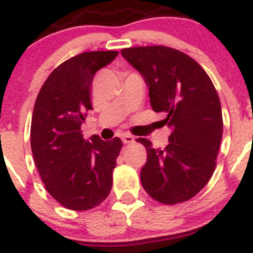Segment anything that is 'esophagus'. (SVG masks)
<instances>
[{
    "instance_id": "obj_1",
    "label": "esophagus",
    "mask_w": 253,
    "mask_h": 253,
    "mask_svg": "<svg viewBox=\"0 0 253 253\" xmlns=\"http://www.w3.org/2000/svg\"><path fill=\"white\" fill-rule=\"evenodd\" d=\"M133 141L134 138L131 134H124V136H122V142H124L125 144H128V143H132Z\"/></svg>"
}]
</instances>
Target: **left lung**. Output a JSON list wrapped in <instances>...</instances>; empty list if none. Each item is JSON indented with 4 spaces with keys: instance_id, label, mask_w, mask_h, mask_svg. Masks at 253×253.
Returning <instances> with one entry per match:
<instances>
[{
    "instance_id": "1",
    "label": "left lung",
    "mask_w": 253,
    "mask_h": 253,
    "mask_svg": "<svg viewBox=\"0 0 253 253\" xmlns=\"http://www.w3.org/2000/svg\"><path fill=\"white\" fill-rule=\"evenodd\" d=\"M122 56L144 78L150 105L165 114L172 129L164 149L138 138L147 150L141 182L163 205L195 197L208 183L216 165L223 116L218 93L206 71L186 53L168 46L122 48Z\"/></svg>"
}]
</instances>
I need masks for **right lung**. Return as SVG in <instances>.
I'll return each mask as SVG.
<instances>
[{"label":"right lung","instance_id":"1","mask_svg":"<svg viewBox=\"0 0 253 253\" xmlns=\"http://www.w3.org/2000/svg\"><path fill=\"white\" fill-rule=\"evenodd\" d=\"M117 55L89 51L73 56L51 72L35 101L30 127L35 165L47 192L72 211L99 206L111 191L121 139L103 141L94 134L86 141L81 126L93 109L94 76Z\"/></svg>","mask_w":253,"mask_h":253}]
</instances>
